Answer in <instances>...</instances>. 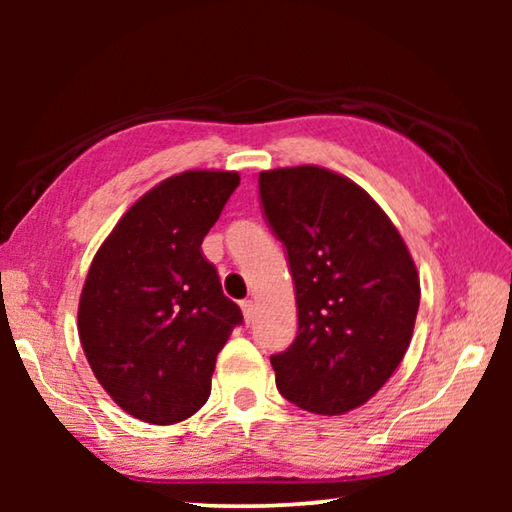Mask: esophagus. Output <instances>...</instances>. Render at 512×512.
Instances as JSON below:
<instances>
[{"mask_svg": "<svg viewBox=\"0 0 512 512\" xmlns=\"http://www.w3.org/2000/svg\"><path fill=\"white\" fill-rule=\"evenodd\" d=\"M241 311H244V320H246V325L253 323L255 316H257L255 302H253V300H244V302H241Z\"/></svg>", "mask_w": 512, "mask_h": 512, "instance_id": "obj_1", "label": "esophagus"}]
</instances>
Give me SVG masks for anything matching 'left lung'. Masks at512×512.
Wrapping results in <instances>:
<instances>
[{
  "label": "left lung",
  "instance_id": "8db88e82",
  "mask_svg": "<svg viewBox=\"0 0 512 512\" xmlns=\"http://www.w3.org/2000/svg\"><path fill=\"white\" fill-rule=\"evenodd\" d=\"M266 221L287 246L298 336L273 354L275 384L316 415L366 404L409 350L420 277L372 196L316 164L259 173Z\"/></svg>",
  "mask_w": 512,
  "mask_h": 512
}]
</instances>
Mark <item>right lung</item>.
Masks as SVG:
<instances>
[{
	"mask_svg": "<svg viewBox=\"0 0 512 512\" xmlns=\"http://www.w3.org/2000/svg\"><path fill=\"white\" fill-rule=\"evenodd\" d=\"M239 185L192 169L135 201L94 255L79 336L94 377L137 420H187L212 391L216 354L244 316L201 244Z\"/></svg>",
	"mask_w": 512,
	"mask_h": 512,
	"instance_id": "1",
	"label": "right lung"
}]
</instances>
